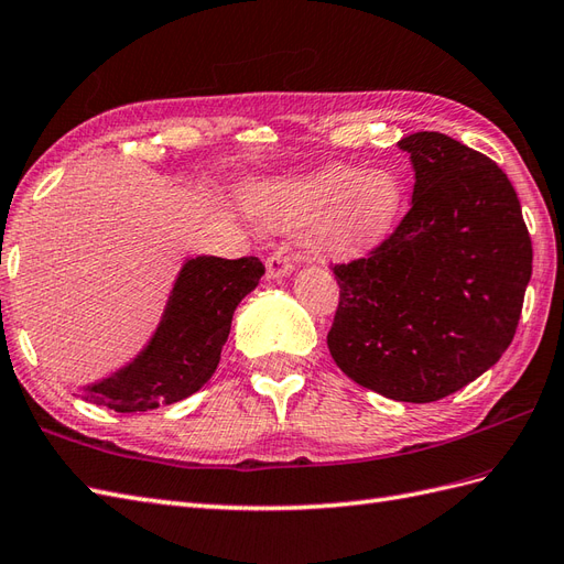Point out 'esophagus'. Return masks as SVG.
<instances>
[{"label": "esophagus", "instance_id": "34e87169", "mask_svg": "<svg viewBox=\"0 0 564 564\" xmlns=\"http://www.w3.org/2000/svg\"><path fill=\"white\" fill-rule=\"evenodd\" d=\"M295 269L293 259L281 252H273L267 257V279H283Z\"/></svg>", "mask_w": 564, "mask_h": 564}]
</instances>
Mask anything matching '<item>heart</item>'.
<instances>
[{
  "mask_svg": "<svg viewBox=\"0 0 564 564\" xmlns=\"http://www.w3.org/2000/svg\"><path fill=\"white\" fill-rule=\"evenodd\" d=\"M252 205L271 226H322L328 242L359 245L393 226L402 207V183L386 169L336 164L297 181L262 185Z\"/></svg>",
  "mask_w": 564,
  "mask_h": 564,
  "instance_id": "obj_1",
  "label": "heart"
}]
</instances>
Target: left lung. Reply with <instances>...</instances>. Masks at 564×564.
<instances>
[{
  "mask_svg": "<svg viewBox=\"0 0 564 564\" xmlns=\"http://www.w3.org/2000/svg\"><path fill=\"white\" fill-rule=\"evenodd\" d=\"M398 148L414 166L412 207L369 254L330 264L340 295L326 343L355 383L433 402L508 350L531 279V238L494 159L436 131Z\"/></svg>",
  "mask_w": 564,
  "mask_h": 564,
  "instance_id": "obj_1",
  "label": "left lung"
}]
</instances>
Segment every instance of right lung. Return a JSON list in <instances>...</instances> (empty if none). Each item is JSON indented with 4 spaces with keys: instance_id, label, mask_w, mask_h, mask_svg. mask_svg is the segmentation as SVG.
I'll list each match as a JSON object with an SVG mask.
<instances>
[{
    "instance_id": "1",
    "label": "right lung",
    "mask_w": 564,
    "mask_h": 564,
    "mask_svg": "<svg viewBox=\"0 0 564 564\" xmlns=\"http://www.w3.org/2000/svg\"><path fill=\"white\" fill-rule=\"evenodd\" d=\"M262 276L257 257L187 259L148 348L119 373L85 388V400L113 412H148L197 393L219 365L238 302Z\"/></svg>"
}]
</instances>
